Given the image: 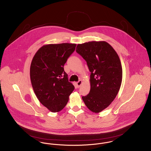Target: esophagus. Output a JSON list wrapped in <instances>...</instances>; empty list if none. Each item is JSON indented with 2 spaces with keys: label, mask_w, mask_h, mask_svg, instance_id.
Masks as SVG:
<instances>
[{
  "label": "esophagus",
  "mask_w": 151,
  "mask_h": 151,
  "mask_svg": "<svg viewBox=\"0 0 151 151\" xmlns=\"http://www.w3.org/2000/svg\"><path fill=\"white\" fill-rule=\"evenodd\" d=\"M82 83H83L82 81H78V82L76 83V84H77V86H78V87H79L81 86Z\"/></svg>",
  "instance_id": "esophagus-1"
}]
</instances>
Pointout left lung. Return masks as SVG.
Returning a JSON list of instances; mask_svg holds the SVG:
<instances>
[{
  "mask_svg": "<svg viewBox=\"0 0 151 151\" xmlns=\"http://www.w3.org/2000/svg\"><path fill=\"white\" fill-rule=\"evenodd\" d=\"M76 51L84 58L91 72L89 93L82 96L87 108L98 113L116 98L122 79V68L116 50L106 41L78 44Z\"/></svg>",
  "mask_w": 151,
  "mask_h": 151,
  "instance_id": "left-lung-1",
  "label": "left lung"
}]
</instances>
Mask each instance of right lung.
<instances>
[{"mask_svg": "<svg viewBox=\"0 0 151 151\" xmlns=\"http://www.w3.org/2000/svg\"><path fill=\"white\" fill-rule=\"evenodd\" d=\"M76 46L69 43L45 45L38 50L32 61L30 76L35 94L53 113L65 106L75 88L68 81L64 65Z\"/></svg>", "mask_w": 151, "mask_h": 151, "instance_id": "obj_1", "label": "right lung"}]
</instances>
